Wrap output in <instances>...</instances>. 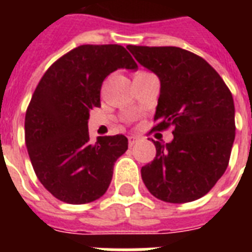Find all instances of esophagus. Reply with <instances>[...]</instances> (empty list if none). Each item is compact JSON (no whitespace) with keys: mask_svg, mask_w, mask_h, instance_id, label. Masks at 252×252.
<instances>
[{"mask_svg":"<svg viewBox=\"0 0 252 252\" xmlns=\"http://www.w3.org/2000/svg\"><path fill=\"white\" fill-rule=\"evenodd\" d=\"M138 140H140V137H138V136H129V137H128V142H129V146H133L134 144L138 141Z\"/></svg>","mask_w":252,"mask_h":252,"instance_id":"34e87169","label":"esophagus"}]
</instances>
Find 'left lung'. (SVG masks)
I'll return each instance as SVG.
<instances>
[{
	"label": "left lung",
	"mask_w": 252,
	"mask_h": 252,
	"mask_svg": "<svg viewBox=\"0 0 252 252\" xmlns=\"http://www.w3.org/2000/svg\"><path fill=\"white\" fill-rule=\"evenodd\" d=\"M140 65L159 78L154 129L174 126L171 142L154 141L156 158L141 168L154 197L189 203L207 195L226 170L235 137L234 100L220 74L178 47L128 45Z\"/></svg>",
	"instance_id": "left-lung-1"
}]
</instances>
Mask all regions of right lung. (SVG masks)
Listing matches in <instances>:
<instances>
[{"mask_svg":"<svg viewBox=\"0 0 252 252\" xmlns=\"http://www.w3.org/2000/svg\"><path fill=\"white\" fill-rule=\"evenodd\" d=\"M118 69L136 70L118 44L80 45L59 59L33 91L25 119L26 146L37 179L56 199L86 204L110 186L114 165L128 149L123 134L90 142V111L100 106V87Z\"/></svg>","mask_w":252,"mask_h":252,"instance_id":"obj_1","label":"right lung"}]
</instances>
